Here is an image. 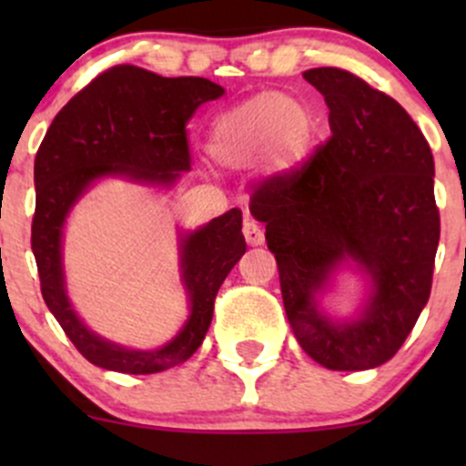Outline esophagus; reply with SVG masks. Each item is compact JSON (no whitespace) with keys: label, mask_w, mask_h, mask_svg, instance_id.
<instances>
[{"label":"esophagus","mask_w":466,"mask_h":466,"mask_svg":"<svg viewBox=\"0 0 466 466\" xmlns=\"http://www.w3.org/2000/svg\"><path fill=\"white\" fill-rule=\"evenodd\" d=\"M243 237L249 245H263L265 243L263 228H260L256 221H249V218L245 221V226H243Z\"/></svg>","instance_id":"1"}]
</instances>
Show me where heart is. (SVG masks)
<instances>
[{"mask_svg":"<svg viewBox=\"0 0 466 466\" xmlns=\"http://www.w3.org/2000/svg\"><path fill=\"white\" fill-rule=\"evenodd\" d=\"M313 111L285 94L265 92L223 111L208 133V155L221 166H245L260 159L271 173H289L311 153Z\"/></svg>","mask_w":466,"mask_h":466,"instance_id":"1","label":"heart"}]
</instances>
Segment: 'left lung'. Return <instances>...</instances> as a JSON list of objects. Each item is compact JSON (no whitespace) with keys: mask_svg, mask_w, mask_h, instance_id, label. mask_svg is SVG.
<instances>
[{"mask_svg":"<svg viewBox=\"0 0 466 466\" xmlns=\"http://www.w3.org/2000/svg\"><path fill=\"white\" fill-rule=\"evenodd\" d=\"M324 96L330 137L300 168L265 179L249 212L265 223L287 319L329 370H368L397 355L430 300L441 215L434 155L408 111L339 67L302 74ZM352 259L371 278L360 319L335 323L314 296Z\"/></svg>","mask_w":466,"mask_h":466,"instance_id":"obj_1","label":"left lung"}]
</instances>
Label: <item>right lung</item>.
<instances>
[{"label":"right lung","mask_w":466,"mask_h":466,"mask_svg":"<svg viewBox=\"0 0 466 466\" xmlns=\"http://www.w3.org/2000/svg\"><path fill=\"white\" fill-rule=\"evenodd\" d=\"M221 85L199 76L166 78L136 66H116L96 76L58 111L35 157L36 206L32 254L41 293L80 355L94 366L125 374H153L190 360L212 322L215 298L245 254L238 208L208 226L181 234V278L190 298L184 329L157 350H131L106 341L74 313L63 276V223L80 197L100 177H127L173 186L190 170L186 125Z\"/></svg>","instance_id":"1"}]
</instances>
